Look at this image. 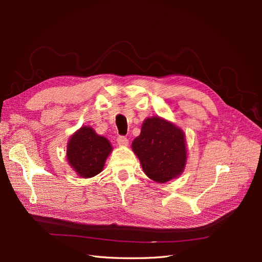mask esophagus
I'll return each mask as SVG.
<instances>
[{"mask_svg": "<svg viewBox=\"0 0 262 262\" xmlns=\"http://www.w3.org/2000/svg\"><path fill=\"white\" fill-rule=\"evenodd\" d=\"M117 142H118L119 145H122V146L129 144V140L126 139L125 137H123V136H119V137L117 138Z\"/></svg>", "mask_w": 262, "mask_h": 262, "instance_id": "obj_1", "label": "esophagus"}]
</instances>
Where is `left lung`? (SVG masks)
I'll return each instance as SVG.
<instances>
[{
	"label": "left lung",
	"mask_w": 262,
	"mask_h": 262,
	"mask_svg": "<svg viewBox=\"0 0 262 262\" xmlns=\"http://www.w3.org/2000/svg\"><path fill=\"white\" fill-rule=\"evenodd\" d=\"M132 148L145 175L156 182L169 181L185 168V134L160 117L145 119L140 136L132 142Z\"/></svg>",
	"instance_id": "obj_1"
}]
</instances>
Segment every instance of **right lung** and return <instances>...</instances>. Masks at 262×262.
Listing matches in <instances>:
<instances>
[{"instance_id":"add662e5","label":"right lung","mask_w":262,"mask_h":262,"mask_svg":"<svg viewBox=\"0 0 262 262\" xmlns=\"http://www.w3.org/2000/svg\"><path fill=\"white\" fill-rule=\"evenodd\" d=\"M112 148L106 138L98 136L90 126H83L69 141L68 161L81 177H94L104 168Z\"/></svg>"}]
</instances>
